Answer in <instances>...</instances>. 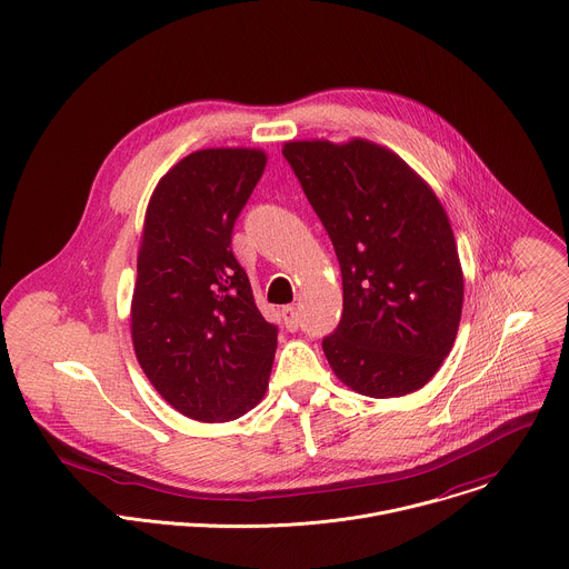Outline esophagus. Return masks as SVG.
<instances>
[{"instance_id": "obj_1", "label": "esophagus", "mask_w": 569, "mask_h": 569, "mask_svg": "<svg viewBox=\"0 0 569 569\" xmlns=\"http://www.w3.org/2000/svg\"><path fill=\"white\" fill-rule=\"evenodd\" d=\"M282 318H284V325H287L289 331H298V327H300V313H298L296 307H284V309H282Z\"/></svg>"}]
</instances>
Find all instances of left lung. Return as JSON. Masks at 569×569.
<instances>
[{
  "mask_svg": "<svg viewBox=\"0 0 569 569\" xmlns=\"http://www.w3.org/2000/svg\"><path fill=\"white\" fill-rule=\"evenodd\" d=\"M327 229L342 273V316L322 351L353 391L393 398L425 387L451 351L462 269L429 184L367 140L282 149Z\"/></svg>",
  "mask_w": 569,
  "mask_h": 569,
  "instance_id": "8db88e82",
  "label": "left lung"
}]
</instances>
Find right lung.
Instances as JSON below:
<instances>
[{
    "instance_id": "right-lung-1",
    "label": "right lung",
    "mask_w": 569,
    "mask_h": 569,
    "mask_svg": "<svg viewBox=\"0 0 569 569\" xmlns=\"http://www.w3.org/2000/svg\"><path fill=\"white\" fill-rule=\"evenodd\" d=\"M264 167L258 149L196 151L158 182L147 207L133 349L158 393L193 420H236L269 385L278 327L262 318L231 251Z\"/></svg>"
}]
</instances>
